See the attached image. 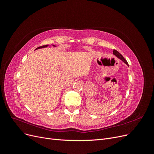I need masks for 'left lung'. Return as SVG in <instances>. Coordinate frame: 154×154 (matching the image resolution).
<instances>
[{
  "label": "left lung",
  "mask_w": 154,
  "mask_h": 154,
  "mask_svg": "<svg viewBox=\"0 0 154 154\" xmlns=\"http://www.w3.org/2000/svg\"><path fill=\"white\" fill-rule=\"evenodd\" d=\"M113 54H114V55H116V57H117L118 58H119L120 60H122V61H123L124 63H125L127 65V66H128V62H127V60H126L124 58V57H123V56H122V54H121L118 52V51H116V50H115V49H114V50L113 51Z\"/></svg>",
  "instance_id": "left-lung-1"
}]
</instances>
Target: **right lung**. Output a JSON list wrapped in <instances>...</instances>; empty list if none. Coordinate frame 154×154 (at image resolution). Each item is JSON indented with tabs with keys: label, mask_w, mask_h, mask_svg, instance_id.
Instances as JSON below:
<instances>
[{
	"label": "right lung",
	"mask_w": 154,
	"mask_h": 154,
	"mask_svg": "<svg viewBox=\"0 0 154 154\" xmlns=\"http://www.w3.org/2000/svg\"><path fill=\"white\" fill-rule=\"evenodd\" d=\"M48 45H42V46H40V47H38V48H37L36 49H40V48H46V47H48ZM53 46H54L55 47V45H53Z\"/></svg>",
	"instance_id": "1"
}]
</instances>
